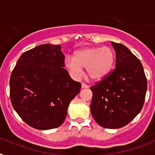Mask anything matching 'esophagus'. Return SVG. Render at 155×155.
I'll return each mask as SVG.
<instances>
[{
  "label": "esophagus",
  "instance_id": "34e87169",
  "mask_svg": "<svg viewBox=\"0 0 155 155\" xmlns=\"http://www.w3.org/2000/svg\"><path fill=\"white\" fill-rule=\"evenodd\" d=\"M81 87H82V88H88L89 87V86L88 85H87V84H86V83H82L81 84Z\"/></svg>",
  "mask_w": 155,
  "mask_h": 155
}]
</instances>
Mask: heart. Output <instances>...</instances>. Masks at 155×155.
Returning a JSON list of instances; mask_svg holds the SVG:
<instances>
[{
  "label": "heart",
  "mask_w": 155,
  "mask_h": 155,
  "mask_svg": "<svg viewBox=\"0 0 155 155\" xmlns=\"http://www.w3.org/2000/svg\"><path fill=\"white\" fill-rule=\"evenodd\" d=\"M115 60V51L111 48H88L78 51L74 58L68 56L65 65L75 78L80 77L83 68H86L89 77L93 80H99L109 73Z\"/></svg>",
  "instance_id": "obj_1"
}]
</instances>
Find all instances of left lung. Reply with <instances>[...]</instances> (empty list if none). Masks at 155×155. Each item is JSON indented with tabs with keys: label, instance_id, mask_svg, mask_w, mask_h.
<instances>
[{
	"label": "left lung",
	"instance_id": "8db88e82",
	"mask_svg": "<svg viewBox=\"0 0 155 155\" xmlns=\"http://www.w3.org/2000/svg\"><path fill=\"white\" fill-rule=\"evenodd\" d=\"M111 44L116 52L115 68L91 87V111L98 125L118 129L130 123L141 111L147 83L139 59L123 44Z\"/></svg>",
	"mask_w": 155,
	"mask_h": 155
}]
</instances>
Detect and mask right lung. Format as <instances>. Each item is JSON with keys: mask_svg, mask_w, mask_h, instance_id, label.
<instances>
[{"mask_svg": "<svg viewBox=\"0 0 155 155\" xmlns=\"http://www.w3.org/2000/svg\"><path fill=\"white\" fill-rule=\"evenodd\" d=\"M60 45L42 44L20 56L10 78L12 106L24 122L37 130L61 126L81 83L64 69Z\"/></svg>", "mask_w": 155, "mask_h": 155, "instance_id": "obj_1", "label": "right lung"}]
</instances>
